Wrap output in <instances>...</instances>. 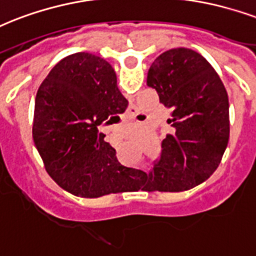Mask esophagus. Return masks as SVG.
<instances>
[{"label":"esophagus","mask_w":256,"mask_h":256,"mask_svg":"<svg viewBox=\"0 0 256 256\" xmlns=\"http://www.w3.org/2000/svg\"><path fill=\"white\" fill-rule=\"evenodd\" d=\"M128 115H130V118H134V116H136V110H134V108H130V110H128Z\"/></svg>","instance_id":"obj_1"}]
</instances>
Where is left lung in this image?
I'll return each instance as SVG.
<instances>
[{
  "mask_svg": "<svg viewBox=\"0 0 256 256\" xmlns=\"http://www.w3.org/2000/svg\"><path fill=\"white\" fill-rule=\"evenodd\" d=\"M148 86L170 110L173 132L161 144L160 158L136 185L142 190L181 192L202 184L219 166L230 138L228 95L202 54L174 48L156 58Z\"/></svg>",
  "mask_w": 256,
  "mask_h": 256,
  "instance_id": "left-lung-1",
  "label": "left lung"
}]
</instances>
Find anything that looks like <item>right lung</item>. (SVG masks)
<instances>
[{
	"label": "right lung",
	"instance_id": "1",
	"mask_svg": "<svg viewBox=\"0 0 256 256\" xmlns=\"http://www.w3.org/2000/svg\"><path fill=\"white\" fill-rule=\"evenodd\" d=\"M128 100L104 58L78 52L60 60L38 87L33 141L48 174L80 198L126 192L136 170L120 165L99 128L120 120Z\"/></svg>",
	"mask_w": 256,
	"mask_h": 256
}]
</instances>
